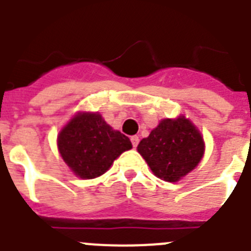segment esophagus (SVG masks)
Instances as JSON below:
<instances>
[{
  "mask_svg": "<svg viewBox=\"0 0 251 251\" xmlns=\"http://www.w3.org/2000/svg\"><path fill=\"white\" fill-rule=\"evenodd\" d=\"M139 136H131V144H132V146L136 149L137 145H139Z\"/></svg>",
  "mask_w": 251,
  "mask_h": 251,
  "instance_id": "34e87169",
  "label": "esophagus"
}]
</instances>
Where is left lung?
<instances>
[{"label":"left lung","mask_w":251,"mask_h":251,"mask_svg":"<svg viewBox=\"0 0 251 251\" xmlns=\"http://www.w3.org/2000/svg\"><path fill=\"white\" fill-rule=\"evenodd\" d=\"M200 130L182 115L163 119L137 146L153 175L166 182H177L198 166L204 154Z\"/></svg>","instance_id":"left-lung-1"}]
</instances>
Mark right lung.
Masks as SVG:
<instances>
[{
  "label": "right lung",
  "mask_w": 251,
  "mask_h": 251,
  "mask_svg": "<svg viewBox=\"0 0 251 251\" xmlns=\"http://www.w3.org/2000/svg\"><path fill=\"white\" fill-rule=\"evenodd\" d=\"M57 142L64 162L83 179L104 175L123 152L132 149L130 139L107 125L99 112L74 115Z\"/></svg>",
  "instance_id": "right-lung-1"
}]
</instances>
